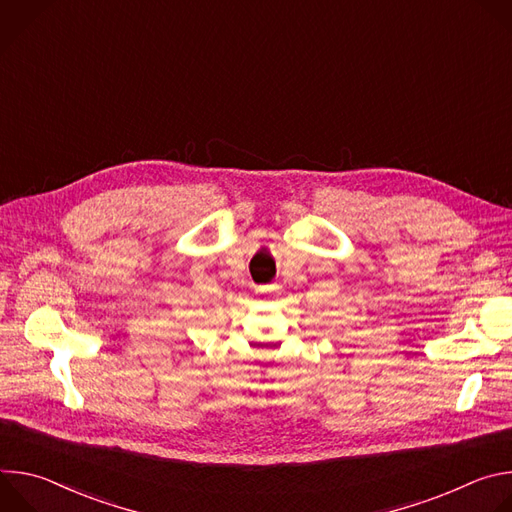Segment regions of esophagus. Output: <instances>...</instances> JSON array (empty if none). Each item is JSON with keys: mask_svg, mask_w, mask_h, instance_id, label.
<instances>
[{"mask_svg": "<svg viewBox=\"0 0 512 512\" xmlns=\"http://www.w3.org/2000/svg\"><path fill=\"white\" fill-rule=\"evenodd\" d=\"M257 291L259 294H267V291H273V285H261V287H257Z\"/></svg>", "mask_w": 512, "mask_h": 512, "instance_id": "1", "label": "esophagus"}]
</instances>
